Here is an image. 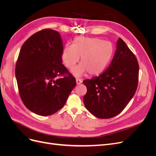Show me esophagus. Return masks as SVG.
Segmentation results:
<instances>
[{
	"label": "esophagus",
	"instance_id": "1",
	"mask_svg": "<svg viewBox=\"0 0 156 156\" xmlns=\"http://www.w3.org/2000/svg\"><path fill=\"white\" fill-rule=\"evenodd\" d=\"M82 80L80 79H78V78H76V83L77 84H80L81 83H82Z\"/></svg>",
	"mask_w": 156,
	"mask_h": 156
}]
</instances>
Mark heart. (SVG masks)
I'll return each mask as SVG.
<instances>
[{
    "label": "heart",
    "instance_id": "heart-1",
    "mask_svg": "<svg viewBox=\"0 0 156 156\" xmlns=\"http://www.w3.org/2000/svg\"><path fill=\"white\" fill-rule=\"evenodd\" d=\"M114 53V48L109 42L98 37L78 36L72 45L66 44L62 51V62L68 69L75 67L81 58V64L72 73L81 76L88 72L90 75L101 73L109 64Z\"/></svg>",
    "mask_w": 156,
    "mask_h": 156
}]
</instances>
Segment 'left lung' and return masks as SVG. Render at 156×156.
<instances>
[{"label":"left lung","mask_w":156,"mask_h":156,"mask_svg":"<svg viewBox=\"0 0 156 156\" xmlns=\"http://www.w3.org/2000/svg\"><path fill=\"white\" fill-rule=\"evenodd\" d=\"M139 70L135 55L119 38L108 69L98 77L83 81L87 88L83 98L87 109L99 119H108L119 115L135 95Z\"/></svg>","instance_id":"obj_1"}]
</instances>
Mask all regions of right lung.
Instances as JSON below:
<instances>
[{
  "label": "right lung",
  "mask_w": 156,
  "mask_h": 156,
  "mask_svg": "<svg viewBox=\"0 0 156 156\" xmlns=\"http://www.w3.org/2000/svg\"><path fill=\"white\" fill-rule=\"evenodd\" d=\"M62 49L59 32L50 29L36 32L21 47L16 65L19 92L26 107L36 115L57 112L76 85L62 64Z\"/></svg>",
  "instance_id": "1"
}]
</instances>
